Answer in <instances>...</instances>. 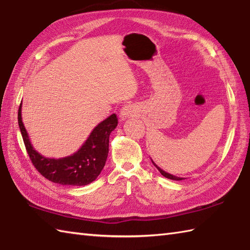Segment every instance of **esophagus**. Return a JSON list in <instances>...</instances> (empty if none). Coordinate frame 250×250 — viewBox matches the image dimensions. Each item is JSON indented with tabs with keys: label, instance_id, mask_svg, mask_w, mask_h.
Here are the masks:
<instances>
[{
	"label": "esophagus",
	"instance_id": "1",
	"mask_svg": "<svg viewBox=\"0 0 250 250\" xmlns=\"http://www.w3.org/2000/svg\"><path fill=\"white\" fill-rule=\"evenodd\" d=\"M134 113V108L133 106L131 105H125V107H122L121 111H120V119L121 120H125L128 118V117L132 116V114Z\"/></svg>",
	"mask_w": 250,
	"mask_h": 250
}]
</instances>
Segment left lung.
I'll return each instance as SVG.
<instances>
[{"mask_svg":"<svg viewBox=\"0 0 250 250\" xmlns=\"http://www.w3.org/2000/svg\"><path fill=\"white\" fill-rule=\"evenodd\" d=\"M153 163V162H152ZM153 164H155V163H153ZM155 167L159 169V172H160L162 175H163V176L164 177H167V178H169V179H173V180H183L184 178H182V177H177V176H174V175H172V174H168V173H167V172H164L163 171V169H161L160 167H158L157 166H156V164H155Z\"/></svg>","mask_w":250,"mask_h":250,"instance_id":"obj_1","label":"left lung"}]
</instances>
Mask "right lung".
<instances>
[{
	"label": "right lung",
	"instance_id": "obj_1",
	"mask_svg": "<svg viewBox=\"0 0 250 250\" xmlns=\"http://www.w3.org/2000/svg\"><path fill=\"white\" fill-rule=\"evenodd\" d=\"M18 124L25 149L35 168L52 183L70 186H84L97 179L108 156L109 135L118 125L116 114L99 124L77 152L61 159L45 158L31 145L21 119V104L18 109Z\"/></svg>",
	"mask_w": 250,
	"mask_h": 250
}]
</instances>
